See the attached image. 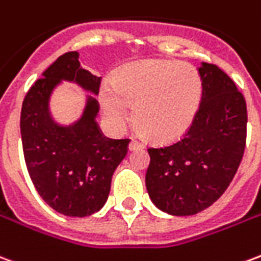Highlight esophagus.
I'll return each instance as SVG.
<instances>
[{
  "label": "esophagus",
  "mask_w": 261,
  "mask_h": 261,
  "mask_svg": "<svg viewBox=\"0 0 261 261\" xmlns=\"http://www.w3.org/2000/svg\"><path fill=\"white\" fill-rule=\"evenodd\" d=\"M128 148H130V151H134V149H140V148H142V144L140 141H137V140H133V141L130 142Z\"/></svg>",
  "instance_id": "34e87169"
}]
</instances>
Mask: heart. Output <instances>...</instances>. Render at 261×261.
<instances>
[{"instance_id": "obj_1", "label": "heart", "mask_w": 261, "mask_h": 261, "mask_svg": "<svg viewBox=\"0 0 261 261\" xmlns=\"http://www.w3.org/2000/svg\"><path fill=\"white\" fill-rule=\"evenodd\" d=\"M201 78L192 65L175 61H142L125 65L114 75L112 88L100 91V108L109 123L123 128L128 109L144 137L172 142L185 136L201 100Z\"/></svg>"}]
</instances>
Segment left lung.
<instances>
[{
  "label": "left lung",
  "instance_id": "obj_1",
  "mask_svg": "<svg viewBox=\"0 0 261 261\" xmlns=\"http://www.w3.org/2000/svg\"><path fill=\"white\" fill-rule=\"evenodd\" d=\"M202 95L190 128L179 141L149 147L145 175L152 202L172 215H194L228 189L246 147L245 96L222 69L202 63Z\"/></svg>",
  "mask_w": 261,
  "mask_h": 261
}]
</instances>
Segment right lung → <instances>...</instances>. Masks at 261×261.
Wrapping results in <instances>:
<instances>
[{"mask_svg": "<svg viewBox=\"0 0 261 261\" xmlns=\"http://www.w3.org/2000/svg\"><path fill=\"white\" fill-rule=\"evenodd\" d=\"M78 51L60 56L31 86L20 112L26 168L37 193L57 213L88 217L105 205L112 176L128 151L130 138L113 140L97 125L99 105L89 97L75 124L61 127L48 113V97L60 81H75L97 95L102 78L80 64Z\"/></svg>", "mask_w": 261, "mask_h": 261, "instance_id": "obj_1", "label": "right lung"}]
</instances>
